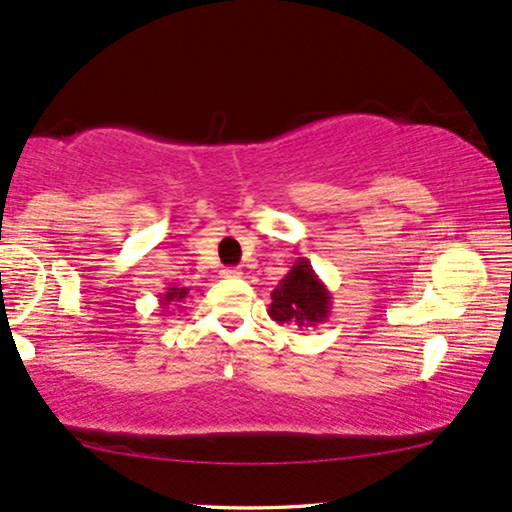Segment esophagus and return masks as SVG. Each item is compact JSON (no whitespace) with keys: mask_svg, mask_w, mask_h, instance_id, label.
Instances as JSON below:
<instances>
[{"mask_svg":"<svg viewBox=\"0 0 512 512\" xmlns=\"http://www.w3.org/2000/svg\"><path fill=\"white\" fill-rule=\"evenodd\" d=\"M222 276L224 278H241L243 271L236 269V267H226V269H222Z\"/></svg>","mask_w":512,"mask_h":512,"instance_id":"obj_1","label":"esophagus"}]
</instances>
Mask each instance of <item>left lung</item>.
I'll return each instance as SVG.
<instances>
[{
  "instance_id": "1",
  "label": "left lung",
  "mask_w": 512,
  "mask_h": 512,
  "mask_svg": "<svg viewBox=\"0 0 512 512\" xmlns=\"http://www.w3.org/2000/svg\"><path fill=\"white\" fill-rule=\"evenodd\" d=\"M267 312L278 326L281 323H293L297 328L319 326L331 314V290L316 276L312 262L300 257L293 269L278 281Z\"/></svg>"
}]
</instances>
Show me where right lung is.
<instances>
[{"label":"right lung","instance_id":"add662e5","mask_svg":"<svg viewBox=\"0 0 512 512\" xmlns=\"http://www.w3.org/2000/svg\"><path fill=\"white\" fill-rule=\"evenodd\" d=\"M189 293H191V288H186V286L165 288V293L160 295V307H170V304L172 307H181L186 297H189Z\"/></svg>","mask_w":512,"mask_h":512}]
</instances>
